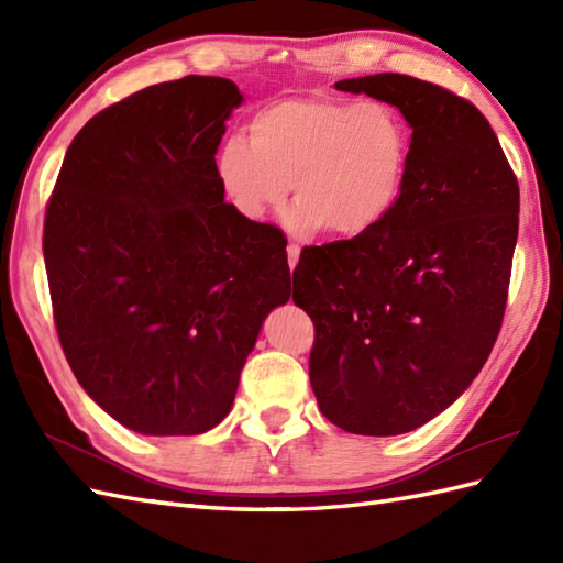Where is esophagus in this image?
<instances>
[{"instance_id": "obj_1", "label": "esophagus", "mask_w": 563, "mask_h": 563, "mask_svg": "<svg viewBox=\"0 0 563 563\" xmlns=\"http://www.w3.org/2000/svg\"><path fill=\"white\" fill-rule=\"evenodd\" d=\"M297 261H300V246L290 242L288 244V263H290V268L297 266Z\"/></svg>"}]
</instances>
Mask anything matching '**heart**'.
Instances as JSON below:
<instances>
[{
	"instance_id": "b5f03b06",
	"label": "heart",
	"mask_w": 563,
	"mask_h": 563,
	"mask_svg": "<svg viewBox=\"0 0 563 563\" xmlns=\"http://www.w3.org/2000/svg\"><path fill=\"white\" fill-rule=\"evenodd\" d=\"M409 133L382 101L278 99L251 118L249 142L230 137L218 154V181L230 206L251 222L278 212L290 196L288 227L309 234L357 236L397 206Z\"/></svg>"
}]
</instances>
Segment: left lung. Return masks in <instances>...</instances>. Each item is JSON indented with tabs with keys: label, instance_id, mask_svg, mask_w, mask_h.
Here are the masks:
<instances>
[{
	"label": "left lung",
	"instance_id": "8db88e82",
	"mask_svg": "<svg viewBox=\"0 0 563 563\" xmlns=\"http://www.w3.org/2000/svg\"><path fill=\"white\" fill-rule=\"evenodd\" d=\"M411 125L397 206L375 230L305 246L292 300L314 321L309 382L355 435H399L445 411L504 324L520 188L484 113L409 75L336 81Z\"/></svg>",
	"mask_w": 563,
	"mask_h": 563
}]
</instances>
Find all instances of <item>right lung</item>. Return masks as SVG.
<instances>
[{
    "instance_id": "add662e5",
    "label": "right lung",
    "mask_w": 563,
    "mask_h": 563,
    "mask_svg": "<svg viewBox=\"0 0 563 563\" xmlns=\"http://www.w3.org/2000/svg\"><path fill=\"white\" fill-rule=\"evenodd\" d=\"M239 103L222 77L130 93L75 135L45 206L59 345L84 391L142 435L218 426L263 319L290 300L288 239L218 181Z\"/></svg>"
}]
</instances>
